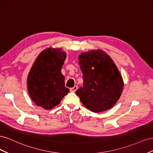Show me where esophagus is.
<instances>
[{
	"mask_svg": "<svg viewBox=\"0 0 153 153\" xmlns=\"http://www.w3.org/2000/svg\"><path fill=\"white\" fill-rule=\"evenodd\" d=\"M77 88H78V87L75 85V86H74L73 87H71V89H70V91H71V92H75L76 90L77 89Z\"/></svg>",
	"mask_w": 153,
	"mask_h": 153,
	"instance_id": "1",
	"label": "esophagus"
}]
</instances>
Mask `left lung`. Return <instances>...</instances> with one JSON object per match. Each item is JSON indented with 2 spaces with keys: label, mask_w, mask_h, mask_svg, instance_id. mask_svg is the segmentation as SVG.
<instances>
[{
  "label": "left lung",
  "mask_w": 153,
  "mask_h": 153,
  "mask_svg": "<svg viewBox=\"0 0 153 153\" xmlns=\"http://www.w3.org/2000/svg\"><path fill=\"white\" fill-rule=\"evenodd\" d=\"M78 59L84 84L76 94L82 104L96 113L112 108L121 96L124 86L112 59L99 50L81 53Z\"/></svg>",
  "instance_id": "1"
}]
</instances>
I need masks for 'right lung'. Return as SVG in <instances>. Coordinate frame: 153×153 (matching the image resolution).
<instances>
[{"label": "right lung", "instance_id": "right-lung-1", "mask_svg": "<svg viewBox=\"0 0 153 153\" xmlns=\"http://www.w3.org/2000/svg\"><path fill=\"white\" fill-rule=\"evenodd\" d=\"M66 55L60 49L48 48L37 57L27 78V89L36 105L52 109L69 92L61 71Z\"/></svg>", "mask_w": 153, "mask_h": 153}]
</instances>
